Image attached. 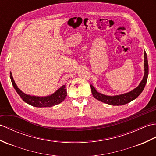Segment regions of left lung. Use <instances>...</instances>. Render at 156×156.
<instances>
[{"label": "left lung", "mask_w": 156, "mask_h": 156, "mask_svg": "<svg viewBox=\"0 0 156 156\" xmlns=\"http://www.w3.org/2000/svg\"><path fill=\"white\" fill-rule=\"evenodd\" d=\"M144 71L145 72L143 79L140 82V85H138L136 88L133 89L132 91L119 95L109 96L103 95L102 93L98 92L97 90L95 89V87H93L92 85H91L92 95L95 99L99 100V101L107 103V104L109 105H122L127 104V103L131 102L134 99H136L137 97L141 94V93L143 91V90L147 83L149 69L147 57L146 52H144Z\"/></svg>", "instance_id": "obj_1"}]
</instances>
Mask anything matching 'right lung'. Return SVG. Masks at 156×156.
Wrapping results in <instances>:
<instances>
[{"label": "right lung", "instance_id": "right-lung-1", "mask_svg": "<svg viewBox=\"0 0 156 156\" xmlns=\"http://www.w3.org/2000/svg\"><path fill=\"white\" fill-rule=\"evenodd\" d=\"M10 77L14 88L17 93L24 101L33 107H50L52 106L59 104L67 97V87L66 85H63L59 89H57L53 94L46 97H38L27 95L23 93L21 90L17 87L16 84L14 81L11 72H10Z\"/></svg>", "mask_w": 156, "mask_h": 156}]
</instances>
